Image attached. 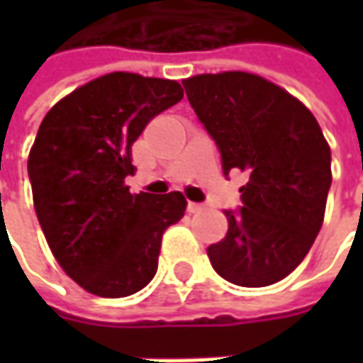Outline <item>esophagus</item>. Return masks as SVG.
Listing matches in <instances>:
<instances>
[{"mask_svg": "<svg viewBox=\"0 0 363 363\" xmlns=\"http://www.w3.org/2000/svg\"><path fill=\"white\" fill-rule=\"evenodd\" d=\"M203 210L202 203H196V202H188V212L189 214H200Z\"/></svg>", "mask_w": 363, "mask_h": 363, "instance_id": "obj_1", "label": "esophagus"}]
</instances>
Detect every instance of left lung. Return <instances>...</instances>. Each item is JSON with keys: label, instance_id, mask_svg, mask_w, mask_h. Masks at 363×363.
Segmentation results:
<instances>
[{"label": "left lung", "instance_id": "8db88e82", "mask_svg": "<svg viewBox=\"0 0 363 363\" xmlns=\"http://www.w3.org/2000/svg\"><path fill=\"white\" fill-rule=\"evenodd\" d=\"M189 105L216 141L222 169H240L242 208L208 246L214 271L240 286L279 283L321 230L331 149L313 113L267 78L228 70L184 80Z\"/></svg>", "mask_w": 363, "mask_h": 363}]
</instances>
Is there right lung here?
<instances>
[{"label":"right lung","mask_w":363,"mask_h":363,"mask_svg":"<svg viewBox=\"0 0 363 363\" xmlns=\"http://www.w3.org/2000/svg\"><path fill=\"white\" fill-rule=\"evenodd\" d=\"M184 99L179 82L111 72L46 113L28 157L38 222L62 271L92 295L127 297L157 272L161 236L186 212L179 191L131 194V147Z\"/></svg>","instance_id":"obj_1"}]
</instances>
